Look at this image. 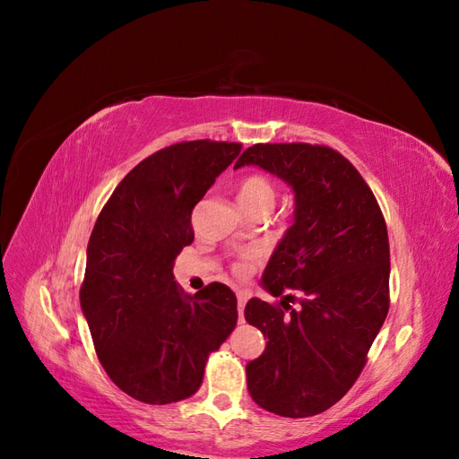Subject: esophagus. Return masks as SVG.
Segmentation results:
<instances>
[{
	"label": "esophagus",
	"mask_w": 459,
	"mask_h": 459,
	"mask_svg": "<svg viewBox=\"0 0 459 459\" xmlns=\"http://www.w3.org/2000/svg\"><path fill=\"white\" fill-rule=\"evenodd\" d=\"M248 300V295L243 293V290H239L238 293V310H239V319L243 322V312H245V304Z\"/></svg>",
	"instance_id": "1"
}]
</instances>
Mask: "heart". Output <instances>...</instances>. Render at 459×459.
<instances>
[{"label": "heart", "instance_id": "1", "mask_svg": "<svg viewBox=\"0 0 459 459\" xmlns=\"http://www.w3.org/2000/svg\"><path fill=\"white\" fill-rule=\"evenodd\" d=\"M238 199L245 208V212L256 211V208H268V211H272L275 204V187L266 176L248 174L239 182ZM248 268H251L248 256L235 264V272L238 273H247Z\"/></svg>", "mask_w": 459, "mask_h": 459}]
</instances>
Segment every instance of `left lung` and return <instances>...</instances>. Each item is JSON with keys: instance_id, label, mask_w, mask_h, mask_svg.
<instances>
[{"instance_id": "obj_1", "label": "left lung", "mask_w": 459, "mask_h": 459, "mask_svg": "<svg viewBox=\"0 0 459 459\" xmlns=\"http://www.w3.org/2000/svg\"><path fill=\"white\" fill-rule=\"evenodd\" d=\"M245 164L295 191V221L262 275V287L283 299L245 307L247 322L268 339L247 364V386L264 410L310 418L349 393L386 317V224L364 178L335 149L256 143L235 169Z\"/></svg>"}]
</instances>
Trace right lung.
Masks as SVG:
<instances>
[{"label": "right lung", "instance_id": "obj_1", "mask_svg": "<svg viewBox=\"0 0 459 459\" xmlns=\"http://www.w3.org/2000/svg\"><path fill=\"white\" fill-rule=\"evenodd\" d=\"M239 152L241 143L211 140L152 152L117 186L93 226L80 307L110 381L145 404L195 394L208 354L238 324L228 285L187 295L172 268L195 238L193 208Z\"/></svg>", "mask_w": 459, "mask_h": 459}]
</instances>
